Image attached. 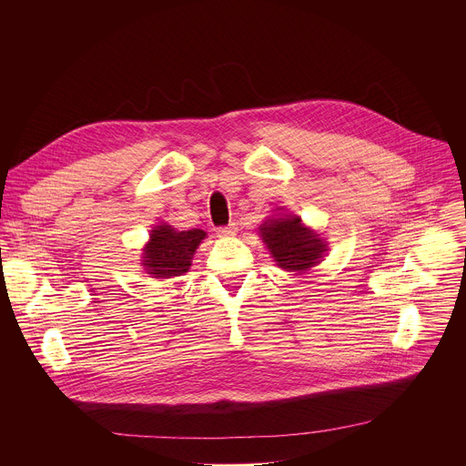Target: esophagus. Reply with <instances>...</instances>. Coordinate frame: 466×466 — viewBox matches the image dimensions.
Masks as SVG:
<instances>
[{
	"instance_id": "esophagus-1",
	"label": "esophagus",
	"mask_w": 466,
	"mask_h": 466,
	"mask_svg": "<svg viewBox=\"0 0 466 466\" xmlns=\"http://www.w3.org/2000/svg\"><path fill=\"white\" fill-rule=\"evenodd\" d=\"M238 232V225L236 223H228L225 227H219L218 228V234L223 236V238H228V236H234Z\"/></svg>"
}]
</instances>
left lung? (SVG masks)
Segmentation results:
<instances>
[{
  "label": "left lung",
  "mask_w": 466,
  "mask_h": 466,
  "mask_svg": "<svg viewBox=\"0 0 466 466\" xmlns=\"http://www.w3.org/2000/svg\"><path fill=\"white\" fill-rule=\"evenodd\" d=\"M261 238L278 265L290 272H303L319 263L325 245L299 218H279L261 227Z\"/></svg>",
  "instance_id": "1"
}]
</instances>
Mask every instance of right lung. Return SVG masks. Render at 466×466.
<instances>
[{
  "label": "right lung",
  "instance_id": "right-lung-1",
  "mask_svg": "<svg viewBox=\"0 0 466 466\" xmlns=\"http://www.w3.org/2000/svg\"><path fill=\"white\" fill-rule=\"evenodd\" d=\"M203 238L205 232L199 228L177 232L168 225H159L150 234L143 265L156 278L181 276L188 270L190 259Z\"/></svg>",
  "mask_w": 466,
  "mask_h": 466
}]
</instances>
